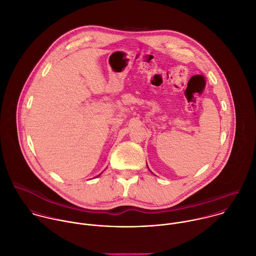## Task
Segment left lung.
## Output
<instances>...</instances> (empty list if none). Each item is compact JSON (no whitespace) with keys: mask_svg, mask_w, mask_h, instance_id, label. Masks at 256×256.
<instances>
[{"mask_svg":"<svg viewBox=\"0 0 256 256\" xmlns=\"http://www.w3.org/2000/svg\"><path fill=\"white\" fill-rule=\"evenodd\" d=\"M147 166H148V165H147ZM148 168H149V167H148ZM150 171H151V170H150Z\"/></svg>","mask_w":256,"mask_h":256,"instance_id":"left-lung-1","label":"left lung"}]
</instances>
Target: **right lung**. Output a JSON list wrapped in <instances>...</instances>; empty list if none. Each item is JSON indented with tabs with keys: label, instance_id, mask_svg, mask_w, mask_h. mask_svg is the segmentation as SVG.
Instances as JSON below:
<instances>
[{
	"label": "right lung",
	"instance_id": "right-lung-1",
	"mask_svg": "<svg viewBox=\"0 0 256 256\" xmlns=\"http://www.w3.org/2000/svg\"><path fill=\"white\" fill-rule=\"evenodd\" d=\"M98 176H100V174H99V175H98ZM98 176H97V177H98Z\"/></svg>",
	"mask_w": 256,
	"mask_h": 256
}]
</instances>
